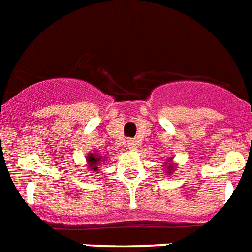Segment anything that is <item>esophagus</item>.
<instances>
[{
    "label": "esophagus",
    "instance_id": "esophagus-1",
    "mask_svg": "<svg viewBox=\"0 0 252 252\" xmlns=\"http://www.w3.org/2000/svg\"><path fill=\"white\" fill-rule=\"evenodd\" d=\"M128 148H130V150H135V148H138V142H136V140H128Z\"/></svg>",
    "mask_w": 252,
    "mask_h": 252
}]
</instances>
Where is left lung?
Here are the masks:
<instances>
[{
	"label": "left lung",
	"mask_w": 252,
	"mask_h": 252,
	"mask_svg": "<svg viewBox=\"0 0 252 252\" xmlns=\"http://www.w3.org/2000/svg\"><path fill=\"white\" fill-rule=\"evenodd\" d=\"M168 162H169V165H168V173H169V174H172L173 170H174V166H173V165L170 164V158H169Z\"/></svg>",
	"instance_id": "1"
}]
</instances>
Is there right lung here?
Segmentation results:
<instances>
[{
  "mask_svg": "<svg viewBox=\"0 0 252 252\" xmlns=\"http://www.w3.org/2000/svg\"><path fill=\"white\" fill-rule=\"evenodd\" d=\"M101 162H104V158H100L97 154H88L87 156V164L88 168L94 170V172H97L98 170V165H101Z\"/></svg>",
  "mask_w": 252,
  "mask_h": 252,
  "instance_id": "add662e5",
  "label": "right lung"
}]
</instances>
